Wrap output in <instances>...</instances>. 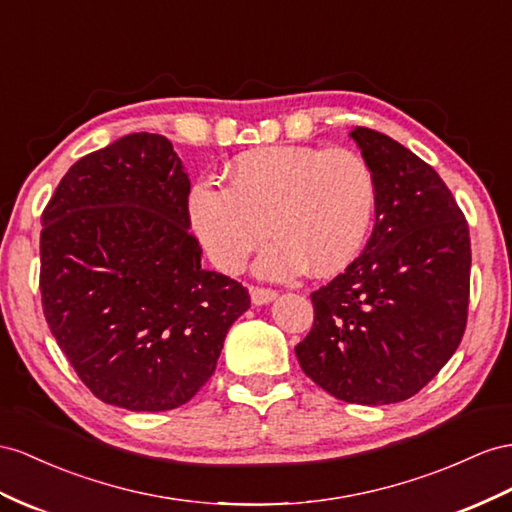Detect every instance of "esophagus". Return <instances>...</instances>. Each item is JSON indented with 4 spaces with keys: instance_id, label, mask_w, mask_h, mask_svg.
<instances>
[{
    "instance_id": "obj_1",
    "label": "esophagus",
    "mask_w": 512,
    "mask_h": 512,
    "mask_svg": "<svg viewBox=\"0 0 512 512\" xmlns=\"http://www.w3.org/2000/svg\"><path fill=\"white\" fill-rule=\"evenodd\" d=\"M277 298V290H270V287H257L251 285V300L255 305H268Z\"/></svg>"
}]
</instances>
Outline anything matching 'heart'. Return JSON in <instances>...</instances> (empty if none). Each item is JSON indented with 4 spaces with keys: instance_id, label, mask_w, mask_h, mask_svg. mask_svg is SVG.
I'll return each instance as SVG.
<instances>
[{
    "instance_id": "heart-1",
    "label": "heart",
    "mask_w": 512,
    "mask_h": 512,
    "mask_svg": "<svg viewBox=\"0 0 512 512\" xmlns=\"http://www.w3.org/2000/svg\"><path fill=\"white\" fill-rule=\"evenodd\" d=\"M229 188L196 183L190 225L214 266L240 272L248 255L274 240L255 264L264 279H292L307 266L331 277L350 266L372 231L378 188L355 151L268 147L246 151L227 168Z\"/></svg>"
}]
</instances>
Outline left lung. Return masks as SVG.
I'll return each instance as SVG.
<instances>
[{
	"label": "left lung",
	"instance_id": "1",
	"mask_svg": "<svg viewBox=\"0 0 512 512\" xmlns=\"http://www.w3.org/2000/svg\"><path fill=\"white\" fill-rule=\"evenodd\" d=\"M350 138L370 164L376 225L363 253L311 294L300 368L350 404H393L428 385L461 344L471 244L467 220L437 170L376 129Z\"/></svg>",
	"mask_w": 512,
	"mask_h": 512
}]
</instances>
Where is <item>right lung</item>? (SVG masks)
<instances>
[{
  "label": "right lung",
  "mask_w": 512,
  "mask_h": 512,
  "mask_svg": "<svg viewBox=\"0 0 512 512\" xmlns=\"http://www.w3.org/2000/svg\"><path fill=\"white\" fill-rule=\"evenodd\" d=\"M190 179L160 134L84 155L43 212L41 296L51 335L101 402L170 411L216 370L248 290L201 266Z\"/></svg>",
  "instance_id": "right-lung-1"
}]
</instances>
